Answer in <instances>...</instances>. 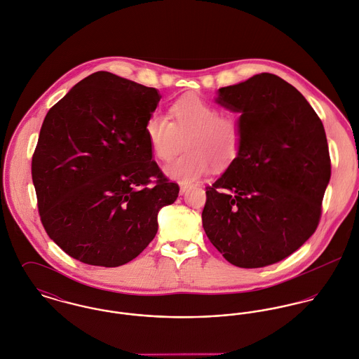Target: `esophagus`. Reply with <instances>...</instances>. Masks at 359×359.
<instances>
[{
  "instance_id": "1",
  "label": "esophagus",
  "mask_w": 359,
  "mask_h": 359,
  "mask_svg": "<svg viewBox=\"0 0 359 359\" xmlns=\"http://www.w3.org/2000/svg\"><path fill=\"white\" fill-rule=\"evenodd\" d=\"M190 189L189 184H180V194H184Z\"/></svg>"
}]
</instances>
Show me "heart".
I'll list each match as a JSON object with an SVG mask.
<instances>
[{"mask_svg":"<svg viewBox=\"0 0 359 359\" xmlns=\"http://www.w3.org/2000/svg\"><path fill=\"white\" fill-rule=\"evenodd\" d=\"M169 116L153 113L146 121L144 133L153 154L163 162L173 160L186 140L189 151L165 169L172 179L191 183L210 165L223 169L238 157L242 129L237 114L222 113L213 102L187 93L170 104Z\"/></svg>","mask_w":359,"mask_h":359,"instance_id":"obj_1","label":"heart"}]
</instances>
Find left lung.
I'll use <instances>...</instances> for the list:
<instances>
[{
    "label": "left lung",
    "instance_id": "left-lung-1",
    "mask_svg": "<svg viewBox=\"0 0 359 359\" xmlns=\"http://www.w3.org/2000/svg\"><path fill=\"white\" fill-rule=\"evenodd\" d=\"M217 103L241 113L242 143L206 187L203 230L237 267L278 263L318 227L330 179L322 121L294 86L270 73L220 88Z\"/></svg>",
    "mask_w": 359,
    "mask_h": 359
}]
</instances>
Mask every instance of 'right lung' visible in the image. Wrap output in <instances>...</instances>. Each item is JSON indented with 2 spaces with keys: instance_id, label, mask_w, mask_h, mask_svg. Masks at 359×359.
Returning <instances> with one entry per match:
<instances>
[{
  "instance_id": "1",
  "label": "right lung",
  "mask_w": 359,
  "mask_h": 359,
  "mask_svg": "<svg viewBox=\"0 0 359 359\" xmlns=\"http://www.w3.org/2000/svg\"><path fill=\"white\" fill-rule=\"evenodd\" d=\"M160 99L156 88L97 72L48 111L32 177L46 234L73 259L133 260L156 237L158 210L177 198L144 133Z\"/></svg>"
}]
</instances>
